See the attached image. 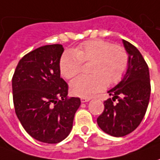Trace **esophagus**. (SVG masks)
Segmentation results:
<instances>
[{"instance_id": "1", "label": "esophagus", "mask_w": 160, "mask_h": 160, "mask_svg": "<svg viewBox=\"0 0 160 160\" xmlns=\"http://www.w3.org/2000/svg\"><path fill=\"white\" fill-rule=\"evenodd\" d=\"M89 101H90V98H85V97L81 98V102H89Z\"/></svg>"}]
</instances>
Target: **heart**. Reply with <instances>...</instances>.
Returning a JSON list of instances; mask_svg holds the SVG:
<instances>
[{
    "mask_svg": "<svg viewBox=\"0 0 160 160\" xmlns=\"http://www.w3.org/2000/svg\"><path fill=\"white\" fill-rule=\"evenodd\" d=\"M91 61L92 75L80 76L71 82L73 94L88 98L102 91L107 83H118L128 68L129 57L119 44L102 39L85 41L74 51L63 53L59 60L60 73L65 78L71 79L81 72L83 63Z\"/></svg>",
    "mask_w": 160,
    "mask_h": 160,
    "instance_id": "b5f03b06",
    "label": "heart"
}]
</instances>
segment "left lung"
Here are the masks:
<instances>
[{"mask_svg": "<svg viewBox=\"0 0 160 160\" xmlns=\"http://www.w3.org/2000/svg\"><path fill=\"white\" fill-rule=\"evenodd\" d=\"M129 54V65L123 80L108 91L112 99L104 102V110L97 118L102 131L116 137L132 132L144 117L151 96L149 67L132 43L123 40ZM118 101L114 103L115 100Z\"/></svg>", "mask_w": 160, "mask_h": 160, "instance_id": "obj_1", "label": "left lung"}]
</instances>
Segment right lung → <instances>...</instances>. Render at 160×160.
<instances>
[{"mask_svg": "<svg viewBox=\"0 0 160 160\" xmlns=\"http://www.w3.org/2000/svg\"><path fill=\"white\" fill-rule=\"evenodd\" d=\"M61 44L39 47L19 60L12 77L15 112L22 126L35 140L58 143L70 132L81 104L68 97V85L60 77Z\"/></svg>", "mask_w": 160, "mask_h": 160, "instance_id": "add662e5", "label": "right lung"}]
</instances>
